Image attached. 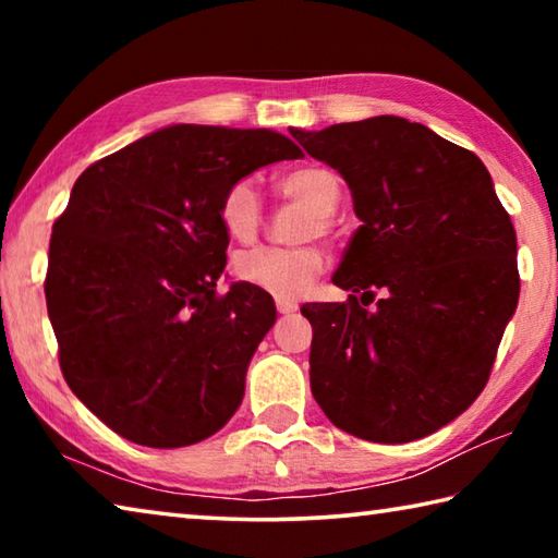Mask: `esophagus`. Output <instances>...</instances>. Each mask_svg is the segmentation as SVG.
<instances>
[{
	"label": "esophagus",
	"instance_id": "34e87169",
	"mask_svg": "<svg viewBox=\"0 0 558 558\" xmlns=\"http://www.w3.org/2000/svg\"><path fill=\"white\" fill-rule=\"evenodd\" d=\"M276 307H278L280 315H290V313H295V310H298L295 302H290V300H278Z\"/></svg>",
	"mask_w": 558,
	"mask_h": 558
}]
</instances>
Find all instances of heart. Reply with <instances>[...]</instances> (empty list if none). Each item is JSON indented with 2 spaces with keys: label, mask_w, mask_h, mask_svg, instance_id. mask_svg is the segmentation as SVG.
<instances>
[{
  "label": "heart",
  "mask_w": 558,
  "mask_h": 558,
  "mask_svg": "<svg viewBox=\"0 0 558 558\" xmlns=\"http://www.w3.org/2000/svg\"><path fill=\"white\" fill-rule=\"evenodd\" d=\"M278 192L313 214L302 229V239L329 233V219L342 199V184L332 169L305 165L292 169L278 179ZM219 219L223 231L239 243L256 241L263 229V202L251 179H239L226 189L219 204ZM235 278L278 300H298L310 286L323 276L325 256L315 245H295V248H260L243 251L233 260Z\"/></svg>",
  "instance_id": "heart-1"
}]
</instances>
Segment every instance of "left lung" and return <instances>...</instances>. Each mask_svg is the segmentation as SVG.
Wrapping results in <instances>:
<instances>
[{
    "label": "left lung",
    "mask_w": 558,
    "mask_h": 558,
    "mask_svg": "<svg viewBox=\"0 0 558 558\" xmlns=\"http://www.w3.org/2000/svg\"><path fill=\"white\" fill-rule=\"evenodd\" d=\"M290 132L344 177L362 219L332 278L352 295L300 310L313 325L315 401L356 438L430 436L485 389L514 315L509 214L480 157L421 122L379 116Z\"/></svg>",
    "instance_id": "left-lung-1"
}]
</instances>
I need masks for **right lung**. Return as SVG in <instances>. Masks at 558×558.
<instances>
[{
	"instance_id": "right-lung-1",
	"label": "right lung",
	"mask_w": 558,
	"mask_h": 558,
	"mask_svg": "<svg viewBox=\"0 0 558 558\" xmlns=\"http://www.w3.org/2000/svg\"><path fill=\"white\" fill-rule=\"evenodd\" d=\"M300 147L272 130L174 125L93 162L56 219L46 307L71 391L118 436L182 448L239 409L276 323L268 292L216 280L226 189Z\"/></svg>"
}]
</instances>
